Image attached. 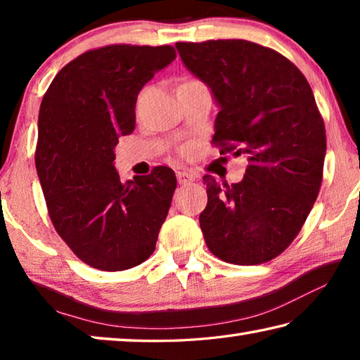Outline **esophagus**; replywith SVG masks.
<instances>
[{
	"instance_id": "obj_1",
	"label": "esophagus",
	"mask_w": 360,
	"mask_h": 360,
	"mask_svg": "<svg viewBox=\"0 0 360 360\" xmlns=\"http://www.w3.org/2000/svg\"><path fill=\"white\" fill-rule=\"evenodd\" d=\"M176 176H178V182L179 184H191V182L195 181V176L187 173V172H178L176 173Z\"/></svg>"
}]
</instances>
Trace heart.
Listing matches in <instances>:
<instances>
[{
  "mask_svg": "<svg viewBox=\"0 0 360 360\" xmlns=\"http://www.w3.org/2000/svg\"><path fill=\"white\" fill-rule=\"evenodd\" d=\"M187 82H188V81H187Z\"/></svg>",
  "mask_w": 360,
  "mask_h": 360,
  "instance_id": "1",
  "label": "heart"
}]
</instances>
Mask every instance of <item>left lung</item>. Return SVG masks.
<instances>
[{"label":"left lung","mask_w":360,"mask_h":360,"mask_svg":"<svg viewBox=\"0 0 360 360\" xmlns=\"http://www.w3.org/2000/svg\"><path fill=\"white\" fill-rule=\"evenodd\" d=\"M182 63L211 89L219 112L212 143L248 155L245 178L203 176L206 246L235 265L264 264L288 248L318 198L326 127L302 71L245 39L176 42Z\"/></svg>","instance_id":"left-lung-1"}]
</instances>
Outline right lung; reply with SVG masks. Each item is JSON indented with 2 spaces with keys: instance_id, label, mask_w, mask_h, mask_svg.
Wrapping results in <instances>:
<instances>
[{
  "instance_id": "add662e5",
  "label": "right lung",
  "mask_w": 360,
  "mask_h": 360,
  "mask_svg": "<svg viewBox=\"0 0 360 360\" xmlns=\"http://www.w3.org/2000/svg\"><path fill=\"white\" fill-rule=\"evenodd\" d=\"M174 58L172 46L95 49L63 66L42 98L34 163L49 216L71 251L98 270L148 260L167 219L173 169L122 182L114 149L135 130L139 90Z\"/></svg>"
}]
</instances>
